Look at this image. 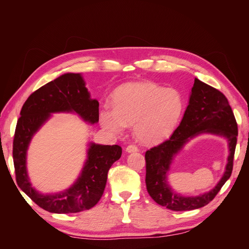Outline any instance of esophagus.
Instances as JSON below:
<instances>
[{
	"instance_id": "esophagus-1",
	"label": "esophagus",
	"mask_w": 249,
	"mask_h": 249,
	"mask_svg": "<svg viewBox=\"0 0 249 249\" xmlns=\"http://www.w3.org/2000/svg\"><path fill=\"white\" fill-rule=\"evenodd\" d=\"M125 150H126L127 153H136V152H138V147H137L136 145L130 144V145H127V146H126Z\"/></svg>"
}]
</instances>
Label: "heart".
I'll use <instances>...</instances> for the list:
<instances>
[{
    "mask_svg": "<svg viewBox=\"0 0 249 249\" xmlns=\"http://www.w3.org/2000/svg\"><path fill=\"white\" fill-rule=\"evenodd\" d=\"M112 107L100 112L105 129L120 134L134 125V134L144 144H156L175 131L185 109L178 90L144 81L126 83L112 94Z\"/></svg>",
    "mask_w": 249,
    "mask_h": 249,
    "instance_id": "obj_1",
    "label": "heart"
}]
</instances>
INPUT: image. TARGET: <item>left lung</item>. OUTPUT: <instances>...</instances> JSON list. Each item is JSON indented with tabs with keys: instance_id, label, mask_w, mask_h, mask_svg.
Returning a JSON list of instances; mask_svg holds the SVG:
<instances>
[{
	"instance_id": "8db88e82",
	"label": "left lung",
	"mask_w": 249,
	"mask_h": 249,
	"mask_svg": "<svg viewBox=\"0 0 249 249\" xmlns=\"http://www.w3.org/2000/svg\"><path fill=\"white\" fill-rule=\"evenodd\" d=\"M224 137L229 142L228 164L222 179L212 191L197 197H185L173 192L167 183L173 158L190 139L200 133ZM238 125L225 95L219 90L195 78L184 117L166 141L145 153V184L148 194L158 205L172 211H190L212 201L232 171Z\"/></svg>"
}]
</instances>
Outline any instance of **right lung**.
Masks as SVG:
<instances>
[{
    "mask_svg": "<svg viewBox=\"0 0 249 249\" xmlns=\"http://www.w3.org/2000/svg\"><path fill=\"white\" fill-rule=\"evenodd\" d=\"M99 102L90 97L80 73H64L30 95L20 110L13 138V163L17 183L37 206L51 213H78L94 207L101 199L112 164L122 157L119 145L89 143L87 160L78 179L63 192L41 194L29 180L27 150L34 134L52 113L72 112L89 124L99 122Z\"/></svg>",
    "mask_w": 249,
    "mask_h": 249,
    "instance_id": "1",
    "label": "right lung"
}]
</instances>
